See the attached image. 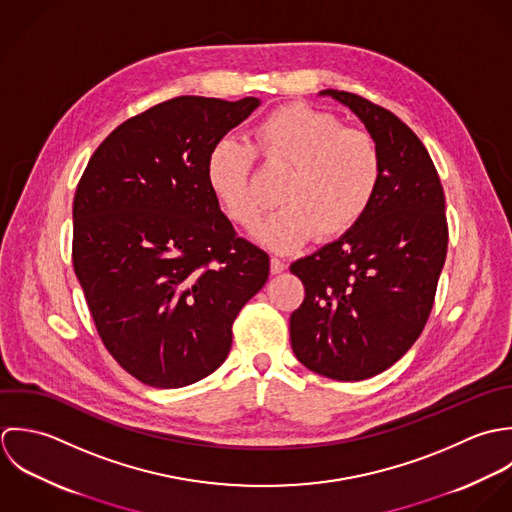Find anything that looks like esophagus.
<instances>
[{"instance_id":"34e87169","label":"esophagus","mask_w":512,"mask_h":512,"mask_svg":"<svg viewBox=\"0 0 512 512\" xmlns=\"http://www.w3.org/2000/svg\"><path fill=\"white\" fill-rule=\"evenodd\" d=\"M285 269H287V265H285L281 259H277V257L271 259V273H273V275H279V273H283Z\"/></svg>"}]
</instances>
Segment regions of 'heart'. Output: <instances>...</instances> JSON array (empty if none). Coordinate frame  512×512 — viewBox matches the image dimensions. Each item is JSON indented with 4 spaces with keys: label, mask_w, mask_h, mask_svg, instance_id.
Masks as SVG:
<instances>
[{
    "label": "heart",
    "mask_w": 512,
    "mask_h": 512,
    "mask_svg": "<svg viewBox=\"0 0 512 512\" xmlns=\"http://www.w3.org/2000/svg\"><path fill=\"white\" fill-rule=\"evenodd\" d=\"M255 150L269 164L291 170L279 204L255 241L277 253H293L318 239L354 229L374 204L384 162L378 142L364 130L344 128L326 110L287 104L255 126ZM255 154L249 146L219 138L205 156V184L221 211L237 225H257L263 204L251 188Z\"/></svg>",
    "instance_id": "1"
}]
</instances>
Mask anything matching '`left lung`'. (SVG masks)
I'll return each mask as SVG.
<instances>
[{
  "label": "left lung",
  "mask_w": 512,
  "mask_h": 512,
  "mask_svg": "<svg viewBox=\"0 0 512 512\" xmlns=\"http://www.w3.org/2000/svg\"><path fill=\"white\" fill-rule=\"evenodd\" d=\"M318 95L360 118L384 176L354 229L291 265L305 285L291 346L308 370L358 382L398 362L427 322L447 253L445 196L425 146L396 114L346 91Z\"/></svg>",
  "instance_id": "8db88e82"
}]
</instances>
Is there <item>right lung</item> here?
<instances>
[{
	"label": "right lung",
	"mask_w": 512,
	"mask_h": 512,
	"mask_svg": "<svg viewBox=\"0 0 512 512\" xmlns=\"http://www.w3.org/2000/svg\"><path fill=\"white\" fill-rule=\"evenodd\" d=\"M178 97L122 122L73 202V265L112 358L154 388L190 386L231 348V324L269 277L205 184V156L257 106Z\"/></svg>",
	"instance_id": "obj_1"
}]
</instances>
